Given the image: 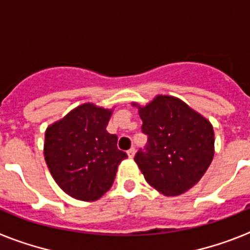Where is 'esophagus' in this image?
<instances>
[{
    "mask_svg": "<svg viewBox=\"0 0 250 250\" xmlns=\"http://www.w3.org/2000/svg\"><path fill=\"white\" fill-rule=\"evenodd\" d=\"M127 155H129L130 159L134 158V155H135V147H130V149L127 150Z\"/></svg>",
    "mask_w": 250,
    "mask_h": 250,
    "instance_id": "34e87169",
    "label": "esophagus"
}]
</instances>
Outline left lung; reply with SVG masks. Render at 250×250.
Masks as SVG:
<instances>
[{"label":"left lung","instance_id":"1","mask_svg":"<svg viewBox=\"0 0 250 250\" xmlns=\"http://www.w3.org/2000/svg\"><path fill=\"white\" fill-rule=\"evenodd\" d=\"M147 135L135 163L154 189L167 196L185 193L199 182L214 156L211 124L173 96H156L139 107Z\"/></svg>","mask_w":250,"mask_h":250}]
</instances>
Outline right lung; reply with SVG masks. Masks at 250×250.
Listing matches in <instances>:
<instances>
[{
  "mask_svg": "<svg viewBox=\"0 0 250 250\" xmlns=\"http://www.w3.org/2000/svg\"><path fill=\"white\" fill-rule=\"evenodd\" d=\"M111 110L83 104L47 127L45 160L55 182L75 199L95 202L111 188L127 155L106 126Z\"/></svg>",
  "mask_w": 250,
  "mask_h": 250,
  "instance_id": "add662e5",
  "label": "right lung"
}]
</instances>
